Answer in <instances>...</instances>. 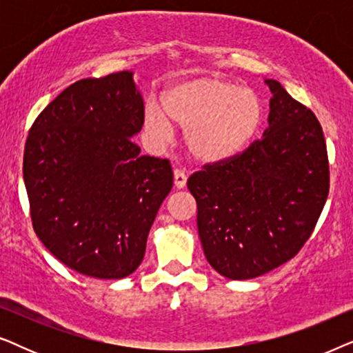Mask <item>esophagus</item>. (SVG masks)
Instances as JSON below:
<instances>
[{"label": "esophagus", "instance_id": "obj_1", "mask_svg": "<svg viewBox=\"0 0 353 353\" xmlns=\"http://www.w3.org/2000/svg\"><path fill=\"white\" fill-rule=\"evenodd\" d=\"M173 183H175V188H178V190H183V188L186 186L185 172L180 170V168H176V170L173 172Z\"/></svg>", "mask_w": 353, "mask_h": 353}]
</instances>
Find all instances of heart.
<instances>
[{
  "label": "heart",
  "instance_id": "heart-1",
  "mask_svg": "<svg viewBox=\"0 0 353 353\" xmlns=\"http://www.w3.org/2000/svg\"><path fill=\"white\" fill-rule=\"evenodd\" d=\"M146 108L148 133L167 141L172 127L185 132L190 156L204 165L228 162L249 148L263 122V101L250 88L219 77H197L173 86Z\"/></svg>",
  "mask_w": 353,
  "mask_h": 353
}]
</instances>
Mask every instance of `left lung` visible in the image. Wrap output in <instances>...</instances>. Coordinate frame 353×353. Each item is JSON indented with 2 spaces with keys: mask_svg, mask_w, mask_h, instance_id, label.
I'll use <instances>...</instances> for the list:
<instances>
[{
  "mask_svg": "<svg viewBox=\"0 0 353 353\" xmlns=\"http://www.w3.org/2000/svg\"><path fill=\"white\" fill-rule=\"evenodd\" d=\"M268 128L238 157L188 180L207 262L228 279H252L291 260L310 238L330 191L321 125L276 80Z\"/></svg>",
  "mask_w": 353,
  "mask_h": 353,
  "instance_id": "1",
  "label": "left lung"
}]
</instances>
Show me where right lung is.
Instances as JSON below:
<instances>
[{
	"label": "right lung",
	"instance_id": "right-lung-1",
	"mask_svg": "<svg viewBox=\"0 0 353 353\" xmlns=\"http://www.w3.org/2000/svg\"><path fill=\"white\" fill-rule=\"evenodd\" d=\"M143 123V96L123 70L75 81L28 132L23 181L33 230L86 276L120 279L139 267L173 186L170 162L141 156L132 141Z\"/></svg>",
	"mask_w": 353,
	"mask_h": 353
}]
</instances>
